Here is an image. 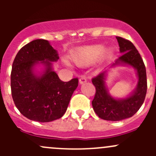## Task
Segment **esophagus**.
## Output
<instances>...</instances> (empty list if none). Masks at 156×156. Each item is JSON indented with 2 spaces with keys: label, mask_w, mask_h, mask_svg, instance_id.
Listing matches in <instances>:
<instances>
[{
  "label": "esophagus",
  "mask_w": 156,
  "mask_h": 156,
  "mask_svg": "<svg viewBox=\"0 0 156 156\" xmlns=\"http://www.w3.org/2000/svg\"><path fill=\"white\" fill-rule=\"evenodd\" d=\"M86 82H87V79H86V78H84V77H81V78H79L80 84H84V83Z\"/></svg>",
  "instance_id": "1"
}]
</instances>
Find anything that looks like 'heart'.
<instances>
[{"label":"heart","instance_id":"1","mask_svg":"<svg viewBox=\"0 0 156 156\" xmlns=\"http://www.w3.org/2000/svg\"><path fill=\"white\" fill-rule=\"evenodd\" d=\"M105 51H106V48L103 45L97 44L87 46L75 52L72 55V59L78 66H90L97 62L105 53ZM106 53L110 54L111 50H106ZM66 64L69 65L67 62H66Z\"/></svg>","mask_w":156,"mask_h":156}]
</instances>
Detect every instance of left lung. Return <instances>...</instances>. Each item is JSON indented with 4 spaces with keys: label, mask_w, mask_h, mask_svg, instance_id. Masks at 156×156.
<instances>
[{
    "label": "left lung",
    "mask_w": 156,
    "mask_h": 156,
    "mask_svg": "<svg viewBox=\"0 0 156 156\" xmlns=\"http://www.w3.org/2000/svg\"><path fill=\"white\" fill-rule=\"evenodd\" d=\"M122 56L110 66L109 69L117 66H130L136 71L138 81L134 90L125 98H116L108 92L106 80L108 69H105L92 79L96 87V94L92 101L94 112L102 119L107 121L123 120L132 117L144 103L147 81L146 67L139 52L129 41L116 37Z\"/></svg>",
    "instance_id": "left-lung-1"
}]
</instances>
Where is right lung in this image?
Returning <instances> with one entry per match:
<instances>
[{"instance_id":"1","label":"right lung","mask_w":156,"mask_h":156,"mask_svg":"<svg viewBox=\"0 0 156 156\" xmlns=\"http://www.w3.org/2000/svg\"><path fill=\"white\" fill-rule=\"evenodd\" d=\"M57 50L44 39L25 45L18 52L11 72V93L16 106L31 121L50 122L66 112L78 78L62 81L53 71Z\"/></svg>"}]
</instances>
